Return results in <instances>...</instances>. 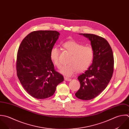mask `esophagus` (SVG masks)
I'll return each mask as SVG.
<instances>
[{
  "label": "esophagus",
  "instance_id": "1",
  "mask_svg": "<svg viewBox=\"0 0 129 129\" xmlns=\"http://www.w3.org/2000/svg\"><path fill=\"white\" fill-rule=\"evenodd\" d=\"M64 80H65L66 81H71V79H70V78H69L64 77Z\"/></svg>",
  "mask_w": 129,
  "mask_h": 129
}]
</instances>
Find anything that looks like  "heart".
<instances>
[{"mask_svg": "<svg viewBox=\"0 0 129 129\" xmlns=\"http://www.w3.org/2000/svg\"><path fill=\"white\" fill-rule=\"evenodd\" d=\"M63 46L72 55L69 59V64L60 68L59 72L61 74L71 77L77 71L82 72L90 66L94 57V51L91 46H84L75 41H68L63 44ZM59 53L60 50L57 47H53L50 51V58L58 68L61 65Z\"/></svg>", "mask_w": 129, "mask_h": 129, "instance_id": "b5f03b06", "label": "heart"}]
</instances>
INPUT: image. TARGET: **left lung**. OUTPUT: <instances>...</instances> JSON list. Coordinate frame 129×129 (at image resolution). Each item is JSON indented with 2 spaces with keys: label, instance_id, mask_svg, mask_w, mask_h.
<instances>
[{
  "label": "left lung",
  "instance_id": "8db88e82",
  "mask_svg": "<svg viewBox=\"0 0 129 129\" xmlns=\"http://www.w3.org/2000/svg\"><path fill=\"white\" fill-rule=\"evenodd\" d=\"M80 35L90 41L94 57L91 66L78 77L81 86L75 95L80 99L89 100L97 96L109 84L114 72V55L110 45L104 38L93 34Z\"/></svg>",
  "mask_w": 129,
  "mask_h": 129
}]
</instances>
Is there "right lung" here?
<instances>
[{"mask_svg":"<svg viewBox=\"0 0 129 129\" xmlns=\"http://www.w3.org/2000/svg\"><path fill=\"white\" fill-rule=\"evenodd\" d=\"M55 30H38L28 34L20 43L17 54V77L24 89L33 97L43 99L52 96L64 80L56 72L50 51L58 39Z\"/></svg>","mask_w":129,"mask_h":129,"instance_id":"obj_1","label":"right lung"}]
</instances>
